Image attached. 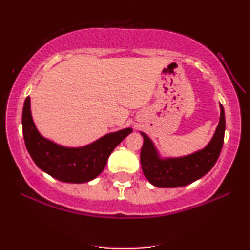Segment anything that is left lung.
I'll return each mask as SVG.
<instances>
[{
	"label": "left lung",
	"mask_w": 250,
	"mask_h": 250,
	"mask_svg": "<svg viewBox=\"0 0 250 250\" xmlns=\"http://www.w3.org/2000/svg\"><path fill=\"white\" fill-rule=\"evenodd\" d=\"M225 129V110L220 104V118L209 143L202 149L179 157H162L151 138L140 132L144 138L141 165L145 178L157 188L184 187L197 181L216 164L224 145Z\"/></svg>",
	"instance_id": "1"
}]
</instances>
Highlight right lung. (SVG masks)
<instances>
[{"instance_id": "1", "label": "right lung", "mask_w": 250, "mask_h": 250, "mask_svg": "<svg viewBox=\"0 0 250 250\" xmlns=\"http://www.w3.org/2000/svg\"><path fill=\"white\" fill-rule=\"evenodd\" d=\"M24 143L34 163L59 181L85 183L102 173L114 148L133 132L130 127L108 133L85 146L68 147L42 136L34 124L31 101L26 97L22 112Z\"/></svg>"}]
</instances>
